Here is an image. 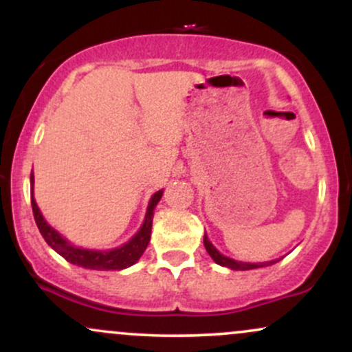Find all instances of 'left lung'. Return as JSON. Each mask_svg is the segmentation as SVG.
<instances>
[{"instance_id":"obj_1","label":"left lung","mask_w":352,"mask_h":352,"mask_svg":"<svg viewBox=\"0 0 352 352\" xmlns=\"http://www.w3.org/2000/svg\"><path fill=\"white\" fill-rule=\"evenodd\" d=\"M204 245H205V248H207L208 254L213 258V261H215L217 265L227 266V268L236 270V272H245V270H254V268H265V266L274 265V263H276V261L281 260V258H280V260L263 261V263H243V261H236V260H233V258H228V256H225V254H221L215 248V246L210 243V240L207 238V235L204 236Z\"/></svg>"}]
</instances>
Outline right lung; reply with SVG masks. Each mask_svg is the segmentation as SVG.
I'll return each mask as SVG.
<instances>
[{
	"label": "right lung",
	"mask_w": 352,
	"mask_h": 352,
	"mask_svg": "<svg viewBox=\"0 0 352 352\" xmlns=\"http://www.w3.org/2000/svg\"><path fill=\"white\" fill-rule=\"evenodd\" d=\"M34 177L31 173V190H33ZM164 190H159L152 195L151 201H148L147 213H145V220L140 227L139 232L135 233L127 243L119 246V248L107 250V252H100V250H86L74 246L64 236H60L54 228L44 220L41 212H39L38 205H36L34 197L31 195V207H33L34 220L38 225L39 232L46 243L51 246L54 252H58L60 256L66 258L67 261L72 265L82 266L87 270H124L129 268L139 261V258L142 256V253L147 248L148 241H151V232H152V220H153V210H155L157 204L162 199Z\"/></svg>",
	"instance_id": "right-lung-1"
}]
</instances>
